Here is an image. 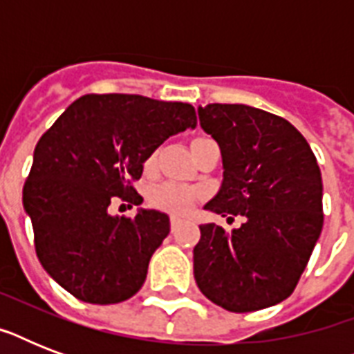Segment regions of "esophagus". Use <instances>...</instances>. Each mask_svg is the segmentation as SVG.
<instances>
[{"label":"esophagus","instance_id":"esophagus-1","mask_svg":"<svg viewBox=\"0 0 354 354\" xmlns=\"http://www.w3.org/2000/svg\"><path fill=\"white\" fill-rule=\"evenodd\" d=\"M180 222H182V218L180 216H171V230L174 232L178 226H180Z\"/></svg>","mask_w":354,"mask_h":354}]
</instances>
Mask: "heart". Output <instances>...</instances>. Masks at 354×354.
Instances as JSON below:
<instances>
[{"label":"heart","instance_id":"obj_1","mask_svg":"<svg viewBox=\"0 0 354 354\" xmlns=\"http://www.w3.org/2000/svg\"><path fill=\"white\" fill-rule=\"evenodd\" d=\"M152 163H154V156H150L147 160V167H152ZM198 198V189L174 182L160 183L150 193V204L161 211H169V213H187Z\"/></svg>","mask_w":354,"mask_h":354}]
</instances>
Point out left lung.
<instances>
[{
  "label": "left lung",
  "instance_id": "obj_1",
  "mask_svg": "<svg viewBox=\"0 0 354 354\" xmlns=\"http://www.w3.org/2000/svg\"><path fill=\"white\" fill-rule=\"evenodd\" d=\"M200 127L221 147L222 183L204 205L244 216L226 232L200 226L194 279L230 313H252L290 296L324 227L322 172L307 139L286 119L246 104L198 108Z\"/></svg>",
  "mask_w": 354,
  "mask_h": 354
}]
</instances>
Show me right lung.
Masks as SVG:
<instances>
[{
	"label": "right lung",
	"instance_id": "1",
	"mask_svg": "<svg viewBox=\"0 0 354 354\" xmlns=\"http://www.w3.org/2000/svg\"><path fill=\"white\" fill-rule=\"evenodd\" d=\"M196 127L187 102L143 95H84L40 138L24 185L36 255L58 285L93 305L121 303L143 286L152 253L171 222L138 209L112 216L108 205L143 198L130 185L165 139Z\"/></svg>",
	"mask_w": 354,
	"mask_h": 354
}]
</instances>
